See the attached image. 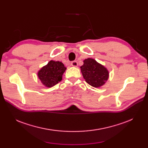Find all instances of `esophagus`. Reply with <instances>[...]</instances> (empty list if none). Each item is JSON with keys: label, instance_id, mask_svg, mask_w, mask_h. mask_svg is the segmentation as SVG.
<instances>
[{"label": "esophagus", "instance_id": "34e87169", "mask_svg": "<svg viewBox=\"0 0 148 148\" xmlns=\"http://www.w3.org/2000/svg\"><path fill=\"white\" fill-rule=\"evenodd\" d=\"M71 66H72L77 67L78 66V62L77 61H73L71 63Z\"/></svg>", "mask_w": 148, "mask_h": 148}]
</instances>
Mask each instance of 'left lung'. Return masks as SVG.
I'll return each instance as SVG.
<instances>
[{
	"label": "left lung",
	"mask_w": 148,
	"mask_h": 148,
	"mask_svg": "<svg viewBox=\"0 0 148 148\" xmlns=\"http://www.w3.org/2000/svg\"><path fill=\"white\" fill-rule=\"evenodd\" d=\"M80 69L85 81L92 87L99 88L103 86L109 77V70L106 67L92 58L84 59Z\"/></svg>",
	"instance_id": "left-lung-1"
}]
</instances>
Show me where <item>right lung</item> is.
Returning a JSON list of instances; mask_svg holds the SVG:
<instances>
[{
  "label": "right lung",
  "mask_w": 148,
  "mask_h": 148,
  "mask_svg": "<svg viewBox=\"0 0 148 148\" xmlns=\"http://www.w3.org/2000/svg\"><path fill=\"white\" fill-rule=\"evenodd\" d=\"M66 69L62 62L50 60L38 71L37 74L44 86L51 88L62 81Z\"/></svg>",
  "instance_id": "right-lung-1"
}]
</instances>
